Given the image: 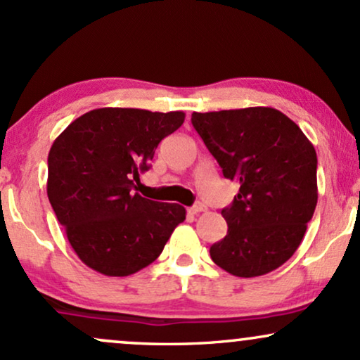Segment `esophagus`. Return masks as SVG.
Segmentation results:
<instances>
[{"instance_id":"1","label":"esophagus","mask_w":360,"mask_h":360,"mask_svg":"<svg viewBox=\"0 0 360 360\" xmlns=\"http://www.w3.org/2000/svg\"><path fill=\"white\" fill-rule=\"evenodd\" d=\"M189 213L191 214H198V213H203V212H206V206L205 205H201V203H198V205H194V206H191V208L188 210Z\"/></svg>"}]
</instances>
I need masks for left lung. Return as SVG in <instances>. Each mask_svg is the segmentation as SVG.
Listing matches in <instances>:
<instances>
[{
    "instance_id": "left-lung-1",
    "label": "left lung",
    "mask_w": 360,
    "mask_h": 360,
    "mask_svg": "<svg viewBox=\"0 0 360 360\" xmlns=\"http://www.w3.org/2000/svg\"><path fill=\"white\" fill-rule=\"evenodd\" d=\"M191 122L223 176L240 184L232 206L221 210L229 232L210 247L213 262L237 278L278 269L315 213V147L269 106L193 113Z\"/></svg>"
}]
</instances>
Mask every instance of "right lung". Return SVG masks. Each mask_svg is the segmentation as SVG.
Listing matches in <instances>:
<instances>
[{
	"label": "right lung",
	"instance_id": "add662e5",
	"mask_svg": "<svg viewBox=\"0 0 360 360\" xmlns=\"http://www.w3.org/2000/svg\"><path fill=\"white\" fill-rule=\"evenodd\" d=\"M183 111L98 108L53 140L47 196L74 252L113 278L139 272L159 257L186 210L140 196L159 142L183 125Z\"/></svg>",
	"mask_w": 360,
	"mask_h": 360
}]
</instances>
